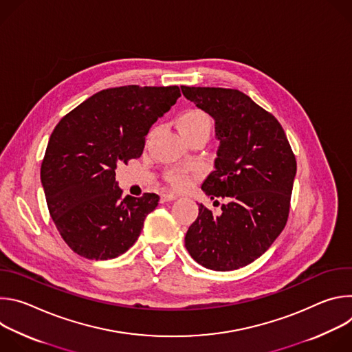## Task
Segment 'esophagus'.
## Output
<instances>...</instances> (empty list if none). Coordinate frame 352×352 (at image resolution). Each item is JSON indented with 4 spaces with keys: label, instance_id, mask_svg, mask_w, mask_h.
<instances>
[{
    "label": "esophagus",
    "instance_id": "34e87169",
    "mask_svg": "<svg viewBox=\"0 0 352 352\" xmlns=\"http://www.w3.org/2000/svg\"><path fill=\"white\" fill-rule=\"evenodd\" d=\"M177 199V195L173 193V192H164L162 193V202H171V200H175Z\"/></svg>",
    "mask_w": 352,
    "mask_h": 352
}]
</instances>
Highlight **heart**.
<instances>
[{
    "label": "heart",
    "instance_id": "1",
    "mask_svg": "<svg viewBox=\"0 0 352 352\" xmlns=\"http://www.w3.org/2000/svg\"><path fill=\"white\" fill-rule=\"evenodd\" d=\"M178 125H179L182 135H189V133H195V132H200V131H206L210 133L212 120L208 116V113H205L204 110L189 109V110H185L179 116ZM166 178L171 185H174L177 188H182L188 184V177L178 170H170L167 173Z\"/></svg>",
    "mask_w": 352,
    "mask_h": 352
}]
</instances>
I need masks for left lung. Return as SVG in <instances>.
<instances>
[{"label": "left lung", "mask_w": 352, "mask_h": 352, "mask_svg": "<svg viewBox=\"0 0 352 352\" xmlns=\"http://www.w3.org/2000/svg\"><path fill=\"white\" fill-rule=\"evenodd\" d=\"M181 90L214 120L220 146L202 189L210 199L226 200L219 213L199 205L185 246L206 269L236 270L262 256L284 230L296 160L280 122L245 93L193 86Z\"/></svg>", "instance_id": "8db88e82"}]
</instances>
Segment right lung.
<instances>
[{
    "mask_svg": "<svg viewBox=\"0 0 352 352\" xmlns=\"http://www.w3.org/2000/svg\"><path fill=\"white\" fill-rule=\"evenodd\" d=\"M179 96L178 86L106 89L68 113L53 131L40 177L50 216L75 254L107 261L136 242L160 197H121L116 168L142 156L148 129Z\"/></svg>",
    "mask_w": 352,
    "mask_h": 352,
    "instance_id": "obj_1",
    "label": "right lung"
}]
</instances>
